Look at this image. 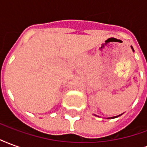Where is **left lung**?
Masks as SVG:
<instances>
[{"instance_id": "left-lung-1", "label": "left lung", "mask_w": 147, "mask_h": 147, "mask_svg": "<svg viewBox=\"0 0 147 147\" xmlns=\"http://www.w3.org/2000/svg\"><path fill=\"white\" fill-rule=\"evenodd\" d=\"M131 49H132V51L134 52V49H133V47H132V46H131ZM121 115H122V114H120V115H118V116H116V117H108V118H107V119H113V118H117V117H120V116H121ZM94 116H96V117H98V116H97V115H94Z\"/></svg>"}]
</instances>
